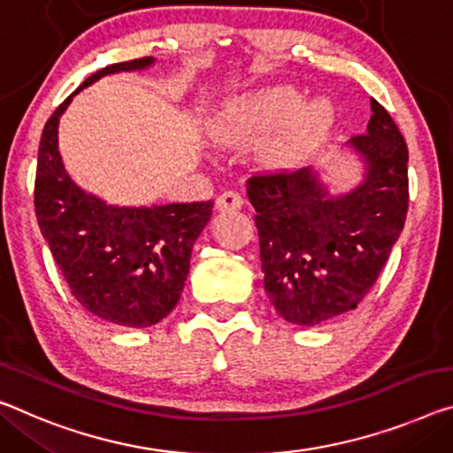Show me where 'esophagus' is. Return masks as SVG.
<instances>
[{
  "mask_svg": "<svg viewBox=\"0 0 453 453\" xmlns=\"http://www.w3.org/2000/svg\"><path fill=\"white\" fill-rule=\"evenodd\" d=\"M242 205H243V197L238 191H224L218 197V201H215V207H218L219 211H238L242 210Z\"/></svg>",
  "mask_w": 453,
  "mask_h": 453,
  "instance_id": "obj_1",
  "label": "esophagus"
}]
</instances>
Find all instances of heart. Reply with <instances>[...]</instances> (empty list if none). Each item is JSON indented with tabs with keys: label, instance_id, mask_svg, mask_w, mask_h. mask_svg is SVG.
Wrapping results in <instances>:
<instances>
[{
	"label": "heart",
	"instance_id": "heart-1",
	"mask_svg": "<svg viewBox=\"0 0 453 453\" xmlns=\"http://www.w3.org/2000/svg\"><path fill=\"white\" fill-rule=\"evenodd\" d=\"M303 96L292 88H270L250 96L224 114L213 127V139L224 145L264 139L284 127L265 149V159L274 167H292L308 153L330 123L325 103L300 109Z\"/></svg>",
	"mask_w": 453,
	"mask_h": 453
}]
</instances>
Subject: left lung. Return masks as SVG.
I'll list each match as a JSON object with an SVG mask.
<instances>
[{
	"mask_svg": "<svg viewBox=\"0 0 453 453\" xmlns=\"http://www.w3.org/2000/svg\"><path fill=\"white\" fill-rule=\"evenodd\" d=\"M371 111L367 133L349 141L365 163V179L349 193L333 196L312 167L248 179L264 290L292 325H326L355 311L403 229L407 145L372 98Z\"/></svg>",
	"mask_w": 453,
	"mask_h": 453,
	"instance_id": "left-lung-1",
	"label": "left lung"
}]
</instances>
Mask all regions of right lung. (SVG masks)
Instances as JSON below:
<instances>
[{"label": "right lung", "mask_w": 453, "mask_h": 453, "mask_svg": "<svg viewBox=\"0 0 453 453\" xmlns=\"http://www.w3.org/2000/svg\"><path fill=\"white\" fill-rule=\"evenodd\" d=\"M155 58L111 64L54 111L42 131L34 205L40 232L78 303L111 325L153 326L173 311L189 274L193 243L213 201L119 207L72 181L58 150V123L72 96L98 78L145 70Z\"/></svg>", "instance_id": "add662e5"}]
</instances>
